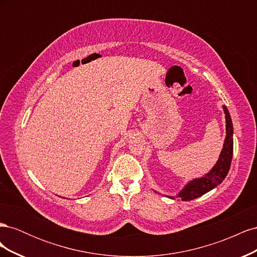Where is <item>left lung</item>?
<instances>
[{
  "instance_id": "8db88e82",
  "label": "left lung",
  "mask_w": 257,
  "mask_h": 257,
  "mask_svg": "<svg viewBox=\"0 0 257 257\" xmlns=\"http://www.w3.org/2000/svg\"><path fill=\"white\" fill-rule=\"evenodd\" d=\"M223 109L225 113V120H226V137H225L220 158L213 168L207 175L194 179L180 191V193L178 194V197H180L182 200H193L204 195V194L219 185L228 174L232 159V150H234V141H232V132H234V130H232V122L227 108L223 106ZM168 197L172 199L175 198L174 196Z\"/></svg>"
}]
</instances>
